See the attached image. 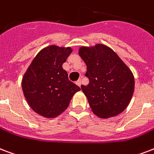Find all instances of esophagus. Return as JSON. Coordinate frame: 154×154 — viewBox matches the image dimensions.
Segmentation results:
<instances>
[{
  "mask_svg": "<svg viewBox=\"0 0 154 154\" xmlns=\"http://www.w3.org/2000/svg\"><path fill=\"white\" fill-rule=\"evenodd\" d=\"M76 84H77L78 86H81V85H82V81H81V79L77 80V82H76Z\"/></svg>",
  "mask_w": 154,
  "mask_h": 154,
  "instance_id": "obj_1",
  "label": "esophagus"
}]
</instances>
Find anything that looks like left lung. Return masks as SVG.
<instances>
[{
  "instance_id": "1",
  "label": "left lung",
  "mask_w": 154,
  "mask_h": 154,
  "mask_svg": "<svg viewBox=\"0 0 154 154\" xmlns=\"http://www.w3.org/2000/svg\"><path fill=\"white\" fill-rule=\"evenodd\" d=\"M79 56L86 64L85 75L90 81L87 85H82V90L93 112L103 119L123 112L134 92L132 71L112 49L103 44L82 47Z\"/></svg>"
}]
</instances>
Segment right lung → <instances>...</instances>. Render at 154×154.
<instances>
[{"instance_id":"right-lung-1","label":"right lung","mask_w":154,"mask_h":154,"mask_svg":"<svg viewBox=\"0 0 154 154\" xmlns=\"http://www.w3.org/2000/svg\"><path fill=\"white\" fill-rule=\"evenodd\" d=\"M72 52L70 48L51 45L42 49L22 77V87L28 104L46 118L64 112L79 86L69 80L62 64Z\"/></svg>"}]
</instances>
